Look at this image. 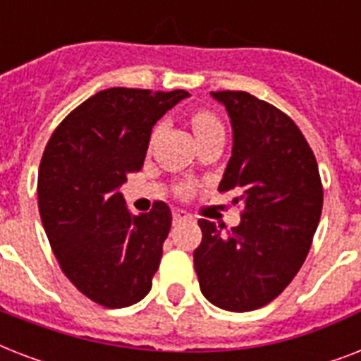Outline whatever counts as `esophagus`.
Segmentation results:
<instances>
[{"label":"esophagus","instance_id":"34e87169","mask_svg":"<svg viewBox=\"0 0 361 361\" xmlns=\"http://www.w3.org/2000/svg\"><path fill=\"white\" fill-rule=\"evenodd\" d=\"M172 217H174V223H185V221H191V215L183 212V209H174L172 212Z\"/></svg>","mask_w":361,"mask_h":361}]
</instances>
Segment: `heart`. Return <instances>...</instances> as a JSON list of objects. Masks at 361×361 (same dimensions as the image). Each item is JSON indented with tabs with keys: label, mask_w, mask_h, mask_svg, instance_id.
<instances>
[{
	"label": "heart",
	"mask_w": 361,
	"mask_h": 361,
	"mask_svg": "<svg viewBox=\"0 0 361 361\" xmlns=\"http://www.w3.org/2000/svg\"><path fill=\"white\" fill-rule=\"evenodd\" d=\"M191 127L195 136L198 138H204V136L214 135V133H219L223 130V123L219 121V118L209 112V110H195L191 114ZM187 189H181V192H185Z\"/></svg>",
	"instance_id": "obj_1"
}]
</instances>
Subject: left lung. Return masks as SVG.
Segmentation results:
<instances>
[{
	"label": "left lung",
	"instance_id": "left-lung-1",
	"mask_svg": "<svg viewBox=\"0 0 361 361\" xmlns=\"http://www.w3.org/2000/svg\"><path fill=\"white\" fill-rule=\"evenodd\" d=\"M232 123V157L219 191L243 204L240 225L200 219L195 249L200 290L226 311L264 307L300 271L322 214L319 164L298 125L247 92H212Z\"/></svg>",
	"mask_w": 361,
	"mask_h": 361
}]
</instances>
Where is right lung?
I'll list each match as a JSON object with an SVG mask.
<instances>
[{
	"label": "right lung",
	"mask_w": 361,
	"mask_h": 361,
	"mask_svg": "<svg viewBox=\"0 0 361 361\" xmlns=\"http://www.w3.org/2000/svg\"><path fill=\"white\" fill-rule=\"evenodd\" d=\"M189 97L183 90L110 87L76 106L50 136L37 181L39 214L59 268L109 309L152 290L172 212L155 202L133 215L120 187L146 159L152 127Z\"/></svg>",
	"instance_id": "add662e5"
}]
</instances>
